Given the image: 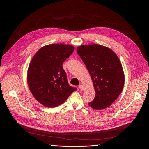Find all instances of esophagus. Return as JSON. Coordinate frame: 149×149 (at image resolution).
I'll return each mask as SVG.
<instances>
[{
	"label": "esophagus",
	"mask_w": 149,
	"mask_h": 149,
	"mask_svg": "<svg viewBox=\"0 0 149 149\" xmlns=\"http://www.w3.org/2000/svg\"><path fill=\"white\" fill-rule=\"evenodd\" d=\"M79 89H80L81 91H83V90H84L83 86L81 85V84H79Z\"/></svg>",
	"instance_id": "esophagus-1"
}]
</instances>
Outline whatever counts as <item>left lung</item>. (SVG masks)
<instances>
[{
  "label": "left lung",
  "instance_id": "obj_1",
  "mask_svg": "<svg viewBox=\"0 0 149 149\" xmlns=\"http://www.w3.org/2000/svg\"><path fill=\"white\" fill-rule=\"evenodd\" d=\"M77 52L91 75L95 96L89 106L97 110L110 106L119 97L124 74L116 54L107 47L92 44L77 47Z\"/></svg>",
  "mask_w": 149,
  "mask_h": 149
}]
</instances>
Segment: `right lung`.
Segmentation results:
<instances>
[{"mask_svg": "<svg viewBox=\"0 0 149 149\" xmlns=\"http://www.w3.org/2000/svg\"><path fill=\"white\" fill-rule=\"evenodd\" d=\"M74 51L72 45H48L39 49L31 60L28 69V84L34 98L43 106H59L77 90L69 84L62 66Z\"/></svg>", "mask_w": 149, "mask_h": 149, "instance_id": "obj_1", "label": "right lung"}]
</instances>
